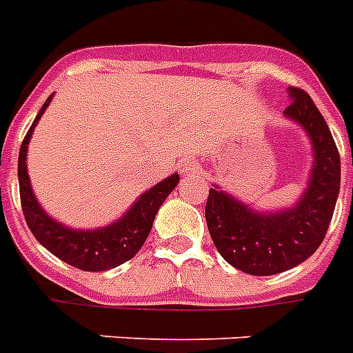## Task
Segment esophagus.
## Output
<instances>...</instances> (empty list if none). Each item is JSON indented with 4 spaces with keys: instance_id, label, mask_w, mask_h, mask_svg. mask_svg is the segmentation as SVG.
Instances as JSON below:
<instances>
[{
    "instance_id": "1",
    "label": "esophagus",
    "mask_w": 353,
    "mask_h": 353,
    "mask_svg": "<svg viewBox=\"0 0 353 353\" xmlns=\"http://www.w3.org/2000/svg\"><path fill=\"white\" fill-rule=\"evenodd\" d=\"M181 172L185 176H199L201 174V167L194 161H188V163H183Z\"/></svg>"
}]
</instances>
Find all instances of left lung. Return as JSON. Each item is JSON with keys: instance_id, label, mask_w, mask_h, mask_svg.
Wrapping results in <instances>:
<instances>
[{"instance_id": "8db88e82", "label": "left lung", "mask_w": 353, "mask_h": 353, "mask_svg": "<svg viewBox=\"0 0 353 353\" xmlns=\"http://www.w3.org/2000/svg\"><path fill=\"white\" fill-rule=\"evenodd\" d=\"M288 92L285 116L303 125L316 152L305 196L294 208L274 214L250 210L217 188L206 199V226L217 252L250 276H274L308 259L325 239L339 196L341 159L330 128L305 90L290 87Z\"/></svg>"}]
</instances>
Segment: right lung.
<instances>
[{"instance_id": "right-lung-1", "label": "right lung", "mask_w": 353, "mask_h": 353, "mask_svg": "<svg viewBox=\"0 0 353 353\" xmlns=\"http://www.w3.org/2000/svg\"><path fill=\"white\" fill-rule=\"evenodd\" d=\"M50 99H52V94L48 96L41 110L37 112L32 127L28 128L19 148L18 177L23 216L37 241L48 252H52L54 256L65 261L67 265L76 266L85 272L110 270L132 259L139 252L143 243L147 241L154 217L168 194L176 188L179 176L174 174L165 181L157 183L154 188H150L134 203V206L119 221L112 223L110 226H105L99 230H70L67 226L59 225L50 219L36 201L27 174L28 139L32 136L37 121L41 119L45 108L50 105Z\"/></svg>"}]
</instances>
